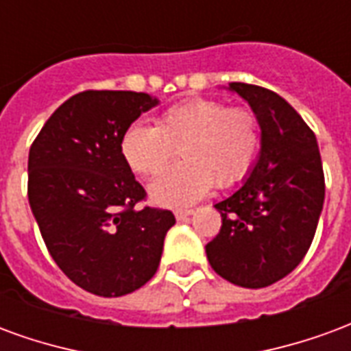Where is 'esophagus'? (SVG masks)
I'll use <instances>...</instances> for the list:
<instances>
[{"instance_id": "34e87169", "label": "esophagus", "mask_w": 351, "mask_h": 351, "mask_svg": "<svg viewBox=\"0 0 351 351\" xmlns=\"http://www.w3.org/2000/svg\"><path fill=\"white\" fill-rule=\"evenodd\" d=\"M193 214V210L191 208H178V210H175V216L176 220H186L188 216H191Z\"/></svg>"}]
</instances>
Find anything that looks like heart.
Wrapping results in <instances>:
<instances>
[{"label":"heart","instance_id":"b5f03b06","mask_svg":"<svg viewBox=\"0 0 351 351\" xmlns=\"http://www.w3.org/2000/svg\"><path fill=\"white\" fill-rule=\"evenodd\" d=\"M180 148L182 163L150 184L163 206H186L205 197L216 182L229 188L250 173L261 150V123L246 107L218 99H190L163 110L156 125L135 122L120 137V154L135 173L154 176Z\"/></svg>","mask_w":351,"mask_h":351}]
</instances>
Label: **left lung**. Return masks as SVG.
Instances as JSON below:
<instances>
[{
    "instance_id": "obj_1",
    "label": "left lung",
    "mask_w": 351,
    "mask_h": 351,
    "mask_svg": "<svg viewBox=\"0 0 351 351\" xmlns=\"http://www.w3.org/2000/svg\"><path fill=\"white\" fill-rule=\"evenodd\" d=\"M261 123V152L250 176L216 208L220 233L206 244L214 271L231 284L267 287L306 256L324 208L325 178L314 131L284 97L231 82Z\"/></svg>"
}]
</instances>
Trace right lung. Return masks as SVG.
<instances>
[{
  "label": "right lung",
  "mask_w": 351,
  "mask_h": 351,
  "mask_svg": "<svg viewBox=\"0 0 351 351\" xmlns=\"http://www.w3.org/2000/svg\"><path fill=\"white\" fill-rule=\"evenodd\" d=\"M158 105L143 92L86 90L54 110L27 158V199L50 256L77 286L122 297L152 278L171 210L143 206L146 191L120 137Z\"/></svg>",
  "instance_id": "obj_1"
}]
</instances>
